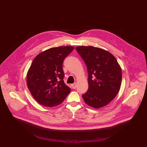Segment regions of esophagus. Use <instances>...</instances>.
Segmentation results:
<instances>
[{"mask_svg":"<svg viewBox=\"0 0 147 147\" xmlns=\"http://www.w3.org/2000/svg\"><path fill=\"white\" fill-rule=\"evenodd\" d=\"M71 86H72V88H73V89H75V88H76V83H75L72 84V85H71Z\"/></svg>","mask_w":147,"mask_h":147,"instance_id":"obj_1","label":"esophagus"}]
</instances>
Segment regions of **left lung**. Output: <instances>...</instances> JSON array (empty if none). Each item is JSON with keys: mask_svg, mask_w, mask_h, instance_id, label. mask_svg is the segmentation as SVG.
<instances>
[{"mask_svg": "<svg viewBox=\"0 0 147 147\" xmlns=\"http://www.w3.org/2000/svg\"><path fill=\"white\" fill-rule=\"evenodd\" d=\"M76 51L86 65L88 89L82 95L86 104L94 108L107 105L119 91L122 71L114 56L104 49L80 46Z\"/></svg>", "mask_w": 147, "mask_h": 147, "instance_id": "left-lung-1", "label": "left lung"}]
</instances>
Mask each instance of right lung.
I'll use <instances>...</instances> for the list:
<instances>
[{"instance_id": "right-lung-1", "label": "right lung", "mask_w": 147, "mask_h": 147, "mask_svg": "<svg viewBox=\"0 0 147 147\" xmlns=\"http://www.w3.org/2000/svg\"><path fill=\"white\" fill-rule=\"evenodd\" d=\"M74 47H53L34 59L28 71L27 85L33 98L40 104L54 107L64 101L71 88L64 82L62 64Z\"/></svg>"}]
</instances>
